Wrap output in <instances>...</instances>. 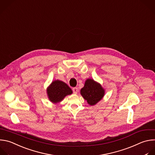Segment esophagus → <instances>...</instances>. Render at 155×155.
<instances>
[{
	"label": "esophagus",
	"mask_w": 155,
	"mask_h": 155,
	"mask_svg": "<svg viewBox=\"0 0 155 155\" xmlns=\"http://www.w3.org/2000/svg\"><path fill=\"white\" fill-rule=\"evenodd\" d=\"M73 93L74 94H77L78 92V88L77 87H74L73 88Z\"/></svg>",
	"instance_id": "34e87169"
}]
</instances>
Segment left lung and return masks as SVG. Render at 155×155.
<instances>
[{
  "instance_id": "obj_1",
  "label": "left lung",
  "mask_w": 155,
  "mask_h": 155,
  "mask_svg": "<svg viewBox=\"0 0 155 155\" xmlns=\"http://www.w3.org/2000/svg\"><path fill=\"white\" fill-rule=\"evenodd\" d=\"M80 93L89 105L94 106L103 99L105 90L99 82L88 78L85 81Z\"/></svg>"
}]
</instances>
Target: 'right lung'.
Listing matches in <instances>:
<instances>
[{"mask_svg":"<svg viewBox=\"0 0 155 155\" xmlns=\"http://www.w3.org/2000/svg\"><path fill=\"white\" fill-rule=\"evenodd\" d=\"M46 93L49 101L54 104H57L62 101L66 96L71 95L73 91L65 82L55 80L48 87Z\"/></svg>","mask_w":155,"mask_h":155,"instance_id":"add662e5","label":"right lung"}]
</instances>
